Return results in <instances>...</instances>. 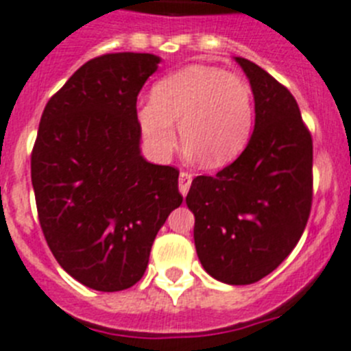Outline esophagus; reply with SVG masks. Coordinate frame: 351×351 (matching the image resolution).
<instances>
[{
	"label": "esophagus",
	"mask_w": 351,
	"mask_h": 351,
	"mask_svg": "<svg viewBox=\"0 0 351 351\" xmlns=\"http://www.w3.org/2000/svg\"><path fill=\"white\" fill-rule=\"evenodd\" d=\"M191 184H193V175L187 171L180 173L178 189H180V193H182V196H187L189 189H191Z\"/></svg>",
	"instance_id": "esophagus-1"
}]
</instances>
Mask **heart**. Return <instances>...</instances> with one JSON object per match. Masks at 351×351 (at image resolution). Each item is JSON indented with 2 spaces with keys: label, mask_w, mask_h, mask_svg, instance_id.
<instances>
[{
  "label": "heart",
  "mask_w": 351,
  "mask_h": 351,
  "mask_svg": "<svg viewBox=\"0 0 351 351\" xmlns=\"http://www.w3.org/2000/svg\"><path fill=\"white\" fill-rule=\"evenodd\" d=\"M254 95L243 77L219 66L189 65L154 86L152 99L139 104L138 125L146 148L166 160L180 138L185 154L208 167L228 166L251 139Z\"/></svg>",
  "instance_id": "1"
}]
</instances>
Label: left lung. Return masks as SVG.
<instances>
[{
	"instance_id": "1",
	"label": "left lung",
	"mask_w": 351,
	"mask_h": 351,
	"mask_svg": "<svg viewBox=\"0 0 351 351\" xmlns=\"http://www.w3.org/2000/svg\"><path fill=\"white\" fill-rule=\"evenodd\" d=\"M254 95V132L240 157L213 176H196L187 206L206 272L252 285L276 270L306 230L313 203V139L288 88L245 58Z\"/></svg>"
}]
</instances>
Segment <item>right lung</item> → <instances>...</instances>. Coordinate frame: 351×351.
<instances>
[{
  "label": "right lung",
  "instance_id": "right-lung-1",
  "mask_svg": "<svg viewBox=\"0 0 351 351\" xmlns=\"http://www.w3.org/2000/svg\"><path fill=\"white\" fill-rule=\"evenodd\" d=\"M160 58L114 53L75 70L42 112L32 152L38 221L56 261L97 291L139 281L182 205L178 169L143 158L138 95Z\"/></svg>",
  "mask_w": 351,
  "mask_h": 351
}]
</instances>
